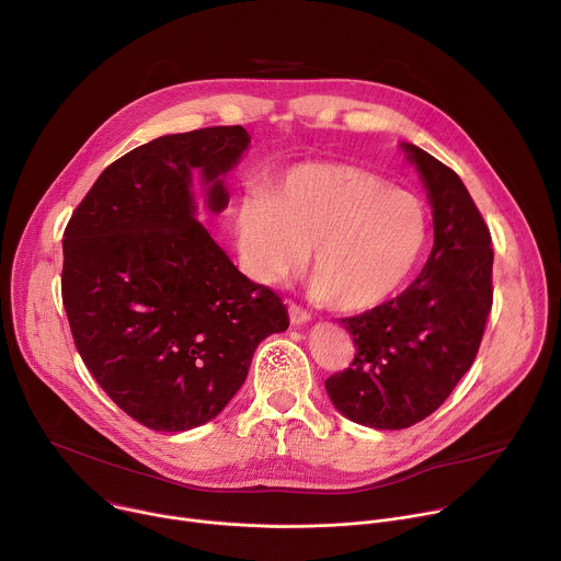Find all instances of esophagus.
I'll return each mask as SVG.
<instances>
[{"label": "esophagus", "mask_w": 561, "mask_h": 561, "mask_svg": "<svg viewBox=\"0 0 561 561\" xmlns=\"http://www.w3.org/2000/svg\"><path fill=\"white\" fill-rule=\"evenodd\" d=\"M288 317H290V323H293V325H299V323L310 321V312L304 310L301 306H297L295 301H288Z\"/></svg>", "instance_id": "esophagus-1"}]
</instances>
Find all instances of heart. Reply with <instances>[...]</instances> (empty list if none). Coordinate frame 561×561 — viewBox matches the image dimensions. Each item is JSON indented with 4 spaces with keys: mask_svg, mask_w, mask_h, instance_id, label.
Masks as SVG:
<instances>
[{
    "mask_svg": "<svg viewBox=\"0 0 561 561\" xmlns=\"http://www.w3.org/2000/svg\"><path fill=\"white\" fill-rule=\"evenodd\" d=\"M425 203L367 169L306 162L271 194L244 198L236 236L247 273L262 284L306 268L314 249V286L345 312H363L397 295L430 242Z\"/></svg>",
    "mask_w": 561,
    "mask_h": 561,
    "instance_id": "b5f03b06",
    "label": "heart"
}]
</instances>
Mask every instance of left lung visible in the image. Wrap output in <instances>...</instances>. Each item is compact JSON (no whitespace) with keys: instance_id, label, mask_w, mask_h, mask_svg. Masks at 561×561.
I'll use <instances>...</instances> for the list:
<instances>
[{"instance_id":"1","label":"left lung","mask_w":561,"mask_h":561,"mask_svg":"<svg viewBox=\"0 0 561 561\" xmlns=\"http://www.w3.org/2000/svg\"><path fill=\"white\" fill-rule=\"evenodd\" d=\"M434 214V247L421 275L394 299L341 319L356 354L325 379L334 408L375 430H405L434 414L471 367L493 304L491 233L460 175L416 145Z\"/></svg>"}]
</instances>
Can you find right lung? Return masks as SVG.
Listing matches in <instances>:
<instances>
[{
  "label": "right lung",
  "mask_w": 561,
  "mask_h": 561,
  "mask_svg": "<svg viewBox=\"0 0 561 561\" xmlns=\"http://www.w3.org/2000/svg\"><path fill=\"white\" fill-rule=\"evenodd\" d=\"M242 125L160 136L114 160L64 233L61 295L75 345L103 392L156 432L216 419L247 381L262 339L288 328L282 299L242 275L196 220L229 205L222 175Z\"/></svg>",
  "instance_id": "1"
}]
</instances>
